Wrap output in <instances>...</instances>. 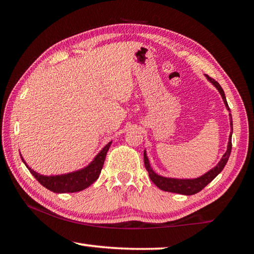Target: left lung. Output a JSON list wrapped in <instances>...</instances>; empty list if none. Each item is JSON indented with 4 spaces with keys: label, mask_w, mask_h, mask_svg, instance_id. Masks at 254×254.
Masks as SVG:
<instances>
[{
    "label": "left lung",
    "mask_w": 254,
    "mask_h": 254,
    "mask_svg": "<svg viewBox=\"0 0 254 254\" xmlns=\"http://www.w3.org/2000/svg\"><path fill=\"white\" fill-rule=\"evenodd\" d=\"M206 78L209 81V83H212L215 87L217 88V91L220 92L221 96L223 98V102H224V104L226 106L227 111H230V107L227 105V102H226V97H225V94L224 91H223V88L221 87V85L217 83L216 80L210 78L209 76L205 75ZM230 124H231V134L229 137V142H227V149H226V152L223 154V157L216 166L212 168L210 170H208L207 173L201 175L200 177H197V178H190V179H180V178H169V177H163V176L158 175L157 173H154V170L152 169L151 165H150V161L148 159L147 156V152H145L144 150V166H145V169L148 170L149 173V177L151 179V182L156 185V186L161 189V190H165V191H169V192H176V194H182V195H195L197 192L200 191L201 189L204 187L207 186V185L212 182V180L216 177V176L221 173V171L224 169V167L226 165L227 160H229L230 158V154H231V150H232V133H233V121H232V117L230 114Z\"/></svg>",
    "instance_id": "1"
}]
</instances>
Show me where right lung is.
Wrapping results in <instances>:
<instances>
[{
  "mask_svg": "<svg viewBox=\"0 0 254 254\" xmlns=\"http://www.w3.org/2000/svg\"><path fill=\"white\" fill-rule=\"evenodd\" d=\"M111 142L107 143L104 148H103L100 152H98L95 158L89 162L84 168L79 170L72 171V173L63 174V175H55V176H45L41 175L33 169L30 168L24 161V159L21 156V159L27 168L30 170V173L39 182L42 186L46 187L49 190L57 192V194H65V192H76L84 190L85 188L91 186L93 183H95L98 176L101 174V170L104 165V160L106 157V153L109 151L111 147Z\"/></svg>",
  "mask_w": 254,
  "mask_h": 254,
  "instance_id": "right-lung-1",
  "label": "right lung"
}]
</instances>
